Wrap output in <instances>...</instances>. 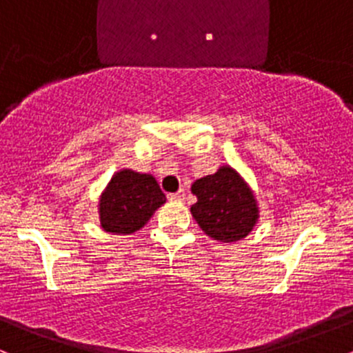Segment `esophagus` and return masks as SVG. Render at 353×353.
<instances>
[{"label":"esophagus","mask_w":353,"mask_h":353,"mask_svg":"<svg viewBox=\"0 0 353 353\" xmlns=\"http://www.w3.org/2000/svg\"><path fill=\"white\" fill-rule=\"evenodd\" d=\"M168 199H170V201H172V202H181V201H185V190H178L176 194H170Z\"/></svg>","instance_id":"obj_1"}]
</instances>
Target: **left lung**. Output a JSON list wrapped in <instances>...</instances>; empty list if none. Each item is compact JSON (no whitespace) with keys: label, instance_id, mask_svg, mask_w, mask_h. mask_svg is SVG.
Here are the masks:
<instances>
[{"label":"left lung","instance_id":"8db88e82","mask_svg":"<svg viewBox=\"0 0 353 353\" xmlns=\"http://www.w3.org/2000/svg\"><path fill=\"white\" fill-rule=\"evenodd\" d=\"M197 202L190 212L201 230L212 239L234 243L246 238L258 221L256 199L250 185L231 166L194 181Z\"/></svg>","mask_w":353,"mask_h":353}]
</instances>
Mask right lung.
<instances>
[{
    "instance_id": "right-lung-1",
    "label": "right lung",
    "mask_w": 353,
    "mask_h": 353,
    "mask_svg": "<svg viewBox=\"0 0 353 353\" xmlns=\"http://www.w3.org/2000/svg\"><path fill=\"white\" fill-rule=\"evenodd\" d=\"M165 202V194L154 176L121 170L100 195V224L107 232L130 234L139 231Z\"/></svg>"
}]
</instances>
